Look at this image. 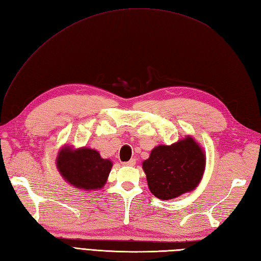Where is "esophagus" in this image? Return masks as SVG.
<instances>
[{"mask_svg": "<svg viewBox=\"0 0 261 261\" xmlns=\"http://www.w3.org/2000/svg\"><path fill=\"white\" fill-rule=\"evenodd\" d=\"M123 164H124L125 166H135V165H136V160H135V159H131L130 161L124 162Z\"/></svg>", "mask_w": 261, "mask_h": 261, "instance_id": "34e87169", "label": "esophagus"}]
</instances>
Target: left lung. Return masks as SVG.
I'll list each match as a JSON object with an SVG mask.
<instances>
[{
  "instance_id": "8db88e82",
  "label": "left lung",
  "mask_w": 261,
  "mask_h": 261,
  "mask_svg": "<svg viewBox=\"0 0 261 261\" xmlns=\"http://www.w3.org/2000/svg\"><path fill=\"white\" fill-rule=\"evenodd\" d=\"M205 151L192 136L171 145L160 144L142 162L149 190L155 197L169 200L194 191L204 175Z\"/></svg>"
}]
</instances>
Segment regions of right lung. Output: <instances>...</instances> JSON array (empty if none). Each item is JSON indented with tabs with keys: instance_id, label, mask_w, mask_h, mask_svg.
Listing matches in <instances>:
<instances>
[{
	"instance_id": "obj_1",
	"label": "right lung",
	"mask_w": 261,
	"mask_h": 261,
	"mask_svg": "<svg viewBox=\"0 0 261 261\" xmlns=\"http://www.w3.org/2000/svg\"><path fill=\"white\" fill-rule=\"evenodd\" d=\"M56 166L59 174L75 189L87 192L102 189L112 168V161L102 159L91 148H73L65 144L58 151Z\"/></svg>"
}]
</instances>
